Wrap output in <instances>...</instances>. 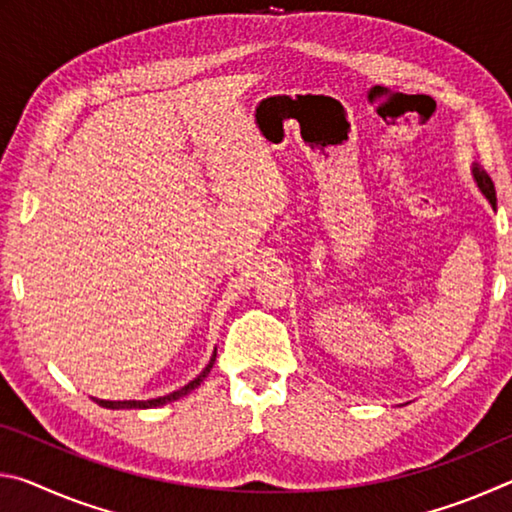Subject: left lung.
<instances>
[{
  "label": "left lung",
  "instance_id": "8db88e82",
  "mask_svg": "<svg viewBox=\"0 0 512 512\" xmlns=\"http://www.w3.org/2000/svg\"><path fill=\"white\" fill-rule=\"evenodd\" d=\"M472 176H474V180H476V185H479V189L483 192V196L488 198L490 201V205L492 207H497V194H495V185H492V180H490V176L488 173H485L479 164H472Z\"/></svg>",
  "mask_w": 512,
  "mask_h": 512
}]
</instances>
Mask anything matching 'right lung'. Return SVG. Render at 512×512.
I'll return each instance as SVG.
<instances>
[{"mask_svg": "<svg viewBox=\"0 0 512 512\" xmlns=\"http://www.w3.org/2000/svg\"><path fill=\"white\" fill-rule=\"evenodd\" d=\"M214 361H216V350H214V354H212L210 363H207V366L203 368L201 375H198L196 379L189 381V384L180 388V391H173V393L164 395V397H155V400H124V402L97 400V397H94V402H97L99 406H103V409H153V406H162V404H167V402L180 400V397H185L187 393H192L196 386H201V381H203L207 375H210V370H212V366H214Z\"/></svg>", "mask_w": 512, "mask_h": 512, "instance_id": "1", "label": "right lung"}]
</instances>
